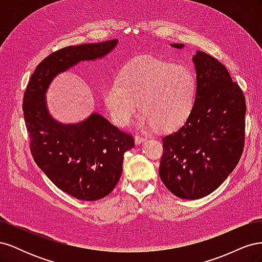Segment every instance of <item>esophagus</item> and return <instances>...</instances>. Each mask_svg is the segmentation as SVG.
<instances>
[{"label":"esophagus","mask_w":262,"mask_h":262,"mask_svg":"<svg viewBox=\"0 0 262 262\" xmlns=\"http://www.w3.org/2000/svg\"><path fill=\"white\" fill-rule=\"evenodd\" d=\"M134 141H136V144H142L143 142L146 141V139L144 137H141V136H136V138H134Z\"/></svg>","instance_id":"esophagus-1"}]
</instances>
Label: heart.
Instances as JSON below:
<instances>
[{
	"label": "heart",
	"mask_w": 262,
	"mask_h": 262,
	"mask_svg": "<svg viewBox=\"0 0 262 262\" xmlns=\"http://www.w3.org/2000/svg\"><path fill=\"white\" fill-rule=\"evenodd\" d=\"M195 95V76L189 68L145 55L121 68L118 80L105 90L104 101L118 126L128 125L141 106L139 128L171 131L189 118Z\"/></svg>",
	"instance_id": "1"
}]
</instances>
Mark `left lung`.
Returning <instances> with one entry per match:
<instances>
[{
	"mask_svg": "<svg viewBox=\"0 0 262 262\" xmlns=\"http://www.w3.org/2000/svg\"><path fill=\"white\" fill-rule=\"evenodd\" d=\"M170 47L182 49L185 45ZM196 95L180 128L163 137L160 176L169 191L196 200L212 193L231 175L244 149L246 101L238 84L212 55H192Z\"/></svg>",
	"mask_w": 262,
	"mask_h": 262,
	"instance_id": "8db88e82",
	"label": "left lung"
}]
</instances>
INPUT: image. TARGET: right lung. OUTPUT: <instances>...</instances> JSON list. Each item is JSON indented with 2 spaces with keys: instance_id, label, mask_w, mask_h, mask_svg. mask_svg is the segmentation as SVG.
Listing matches in <instances>:
<instances>
[{
  "instance_id": "add662e5",
  "label": "right lung",
  "mask_w": 262,
  "mask_h": 262,
  "mask_svg": "<svg viewBox=\"0 0 262 262\" xmlns=\"http://www.w3.org/2000/svg\"><path fill=\"white\" fill-rule=\"evenodd\" d=\"M117 45L113 39L51 53L39 63L24 95V118L36 164L59 189L78 200H99L113 191L122 173L123 155L134 141L95 112L76 123L58 121L46 95L59 74L82 62L106 58Z\"/></svg>"
}]
</instances>
